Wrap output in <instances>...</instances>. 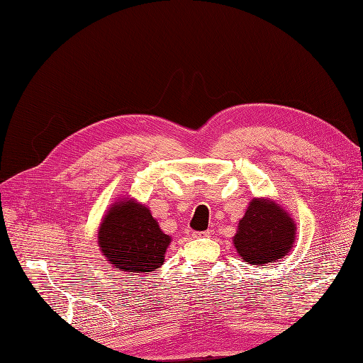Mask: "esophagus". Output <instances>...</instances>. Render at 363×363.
I'll list each match as a JSON object with an SVG mask.
<instances>
[{"instance_id":"obj_1","label":"esophagus","mask_w":363,"mask_h":363,"mask_svg":"<svg viewBox=\"0 0 363 363\" xmlns=\"http://www.w3.org/2000/svg\"><path fill=\"white\" fill-rule=\"evenodd\" d=\"M192 236L194 238H208V236H211V232H208V230H207V232H194Z\"/></svg>"}]
</instances>
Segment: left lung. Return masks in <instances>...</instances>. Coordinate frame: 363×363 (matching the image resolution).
I'll use <instances>...</instances> for the list:
<instances>
[{"instance_id":"1","label":"left lung","mask_w":363,"mask_h":363,"mask_svg":"<svg viewBox=\"0 0 363 363\" xmlns=\"http://www.w3.org/2000/svg\"><path fill=\"white\" fill-rule=\"evenodd\" d=\"M294 240L292 218L269 200L255 199L239 221L233 244L245 262L268 265L286 256Z\"/></svg>"}]
</instances>
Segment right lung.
<instances>
[{
    "label": "right lung",
    "mask_w": 363,
    "mask_h": 363,
    "mask_svg": "<svg viewBox=\"0 0 363 363\" xmlns=\"http://www.w3.org/2000/svg\"><path fill=\"white\" fill-rule=\"evenodd\" d=\"M98 242L112 267L140 276L162 265L171 238L162 232L145 206L127 200L104 216Z\"/></svg>",
    "instance_id": "obj_1"
}]
</instances>
